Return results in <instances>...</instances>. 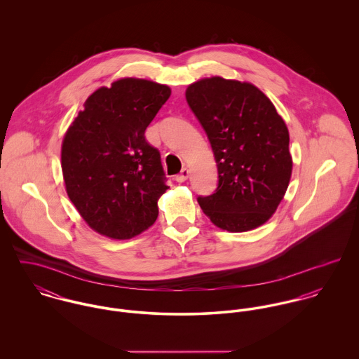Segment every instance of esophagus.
I'll return each instance as SVG.
<instances>
[{"label": "esophagus", "mask_w": 359, "mask_h": 359, "mask_svg": "<svg viewBox=\"0 0 359 359\" xmlns=\"http://www.w3.org/2000/svg\"><path fill=\"white\" fill-rule=\"evenodd\" d=\"M188 177H189V170L185 167V168L181 170V172L178 175H175V181L177 182H184V181L188 180Z\"/></svg>", "instance_id": "34e87169"}]
</instances>
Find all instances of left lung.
<instances>
[{
    "label": "left lung",
    "instance_id": "obj_1",
    "mask_svg": "<svg viewBox=\"0 0 359 359\" xmlns=\"http://www.w3.org/2000/svg\"><path fill=\"white\" fill-rule=\"evenodd\" d=\"M187 101L210 141L218 168L212 195L198 202L214 225L245 232L266 222L292 175L289 131L272 102L250 83L203 79Z\"/></svg>",
    "mask_w": 359,
    "mask_h": 359
}]
</instances>
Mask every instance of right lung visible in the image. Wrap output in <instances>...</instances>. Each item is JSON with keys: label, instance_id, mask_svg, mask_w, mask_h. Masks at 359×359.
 <instances>
[{"label": "right lung", "instance_id": "obj_1", "mask_svg": "<svg viewBox=\"0 0 359 359\" xmlns=\"http://www.w3.org/2000/svg\"><path fill=\"white\" fill-rule=\"evenodd\" d=\"M171 90L121 79L97 90L62 144L66 192L84 221L111 239H131L154 225L168 189L160 152L145 130Z\"/></svg>", "mask_w": 359, "mask_h": 359}]
</instances>
